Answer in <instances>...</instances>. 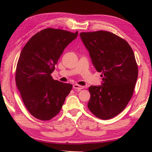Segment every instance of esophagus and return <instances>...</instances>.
<instances>
[{"instance_id":"obj_1","label":"esophagus","mask_w":152,"mask_h":152,"mask_svg":"<svg viewBox=\"0 0 152 152\" xmlns=\"http://www.w3.org/2000/svg\"><path fill=\"white\" fill-rule=\"evenodd\" d=\"M73 88H74V89L78 90V91H80V90L84 88V86L79 85V84H74V85H73Z\"/></svg>"}]
</instances>
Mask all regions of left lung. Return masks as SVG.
<instances>
[{"mask_svg":"<svg viewBox=\"0 0 152 152\" xmlns=\"http://www.w3.org/2000/svg\"><path fill=\"white\" fill-rule=\"evenodd\" d=\"M80 35L102 77L101 86L89 87L88 107L99 119H111L125 109L134 91L138 76L134 53L125 39L107 31Z\"/></svg>","mask_w":152,"mask_h":152,"instance_id":"1","label":"left lung"}]
</instances>
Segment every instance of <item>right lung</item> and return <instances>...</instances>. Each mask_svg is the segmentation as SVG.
<instances>
[{
	"label": "right lung",
	"mask_w": 152,
	"mask_h": 152,
	"mask_svg": "<svg viewBox=\"0 0 152 152\" xmlns=\"http://www.w3.org/2000/svg\"><path fill=\"white\" fill-rule=\"evenodd\" d=\"M78 33L47 28L33 35L23 48L15 82L25 106L36 119L48 121L56 116L72 88L71 84L53 80L51 74Z\"/></svg>",
	"instance_id": "add662e5"
}]
</instances>
